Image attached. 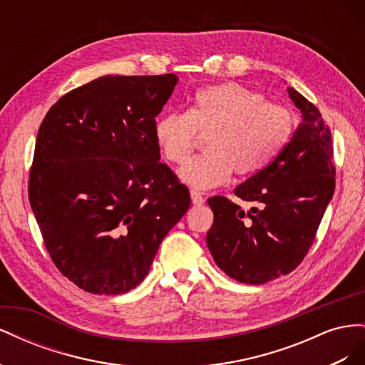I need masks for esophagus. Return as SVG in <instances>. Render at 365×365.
<instances>
[{"label": "esophagus", "instance_id": "obj_1", "mask_svg": "<svg viewBox=\"0 0 365 365\" xmlns=\"http://www.w3.org/2000/svg\"><path fill=\"white\" fill-rule=\"evenodd\" d=\"M190 197H192V202H193L195 205H201V204L205 202L204 196H202L200 192H196V190H190Z\"/></svg>", "mask_w": 365, "mask_h": 365}]
</instances>
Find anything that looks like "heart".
<instances>
[{"instance_id":"obj_1","label":"heart","mask_w":365,"mask_h":365,"mask_svg":"<svg viewBox=\"0 0 365 365\" xmlns=\"http://www.w3.org/2000/svg\"><path fill=\"white\" fill-rule=\"evenodd\" d=\"M294 118L288 109L267 103L264 97L237 83L207 86L196 91L187 113L157 118L153 137L163 157L182 163L197 134H207L204 148L178 170L180 180L196 190L224 184L233 173H257L289 141Z\"/></svg>"}]
</instances>
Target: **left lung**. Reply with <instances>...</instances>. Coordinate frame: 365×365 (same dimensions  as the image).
I'll return each mask as SVG.
<instances>
[{
    "mask_svg": "<svg viewBox=\"0 0 365 365\" xmlns=\"http://www.w3.org/2000/svg\"><path fill=\"white\" fill-rule=\"evenodd\" d=\"M302 113L288 145L267 168L239 184L235 195L250 212L225 196L207 201L215 220L207 245L228 277L262 284L289 274L314 244L335 192L332 134L315 105L288 86Z\"/></svg>",
    "mask_w": 365,
    "mask_h": 365,
    "instance_id": "left-lung-1",
    "label": "left lung"
}]
</instances>
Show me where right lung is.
Instances as JSON below:
<instances>
[{
	"label": "right lung",
	"instance_id": "add662e5",
	"mask_svg": "<svg viewBox=\"0 0 365 365\" xmlns=\"http://www.w3.org/2000/svg\"><path fill=\"white\" fill-rule=\"evenodd\" d=\"M176 83V74L102 76L42 120L30 205L51 260L86 292L134 289L190 207L153 137Z\"/></svg>",
	"mask_w": 365,
	"mask_h": 365
}]
</instances>
